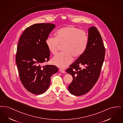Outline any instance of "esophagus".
I'll return each instance as SVG.
<instances>
[{
  "label": "esophagus",
  "instance_id": "obj_1",
  "mask_svg": "<svg viewBox=\"0 0 123 123\" xmlns=\"http://www.w3.org/2000/svg\"><path fill=\"white\" fill-rule=\"evenodd\" d=\"M59 71H60V72L61 73H63V74H64V73H65V70L62 69H60L59 70Z\"/></svg>",
  "mask_w": 123,
  "mask_h": 123
}]
</instances>
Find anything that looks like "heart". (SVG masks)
I'll list each match as a JSON object with an SVG mask.
<instances>
[{
  "label": "heart",
  "instance_id": "b5f03b06",
  "mask_svg": "<svg viewBox=\"0 0 123 123\" xmlns=\"http://www.w3.org/2000/svg\"><path fill=\"white\" fill-rule=\"evenodd\" d=\"M88 37L84 31L73 26L61 28L58 30L55 37H48L45 41L49 51L53 55L57 53L60 45L63 46L62 53L57 54L52 59V63L64 68L73 61V56L79 57L86 51Z\"/></svg>",
  "mask_w": 123,
  "mask_h": 123
}]
</instances>
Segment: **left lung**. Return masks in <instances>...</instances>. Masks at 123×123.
<instances>
[{
	"label": "left lung",
	"mask_w": 123,
	"mask_h": 123,
	"mask_svg": "<svg viewBox=\"0 0 123 123\" xmlns=\"http://www.w3.org/2000/svg\"><path fill=\"white\" fill-rule=\"evenodd\" d=\"M105 49L102 37L96 27L88 29V42L86 51L66 70L73 80L68 89L76 96L87 93L95 85L100 74Z\"/></svg>",
	"instance_id": "8db88e82"
}]
</instances>
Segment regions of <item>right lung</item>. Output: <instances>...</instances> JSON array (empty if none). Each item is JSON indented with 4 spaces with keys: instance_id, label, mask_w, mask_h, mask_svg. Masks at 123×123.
<instances>
[{
    "instance_id": "right-lung-1",
    "label": "right lung",
    "mask_w": 123,
    "mask_h": 123,
    "mask_svg": "<svg viewBox=\"0 0 123 123\" xmlns=\"http://www.w3.org/2000/svg\"><path fill=\"white\" fill-rule=\"evenodd\" d=\"M55 27L51 23L33 24L26 29L18 42L16 61L20 79L27 90L35 95L47 90L51 76L58 71L55 65L41 66L49 59L45 41Z\"/></svg>"
}]
</instances>
